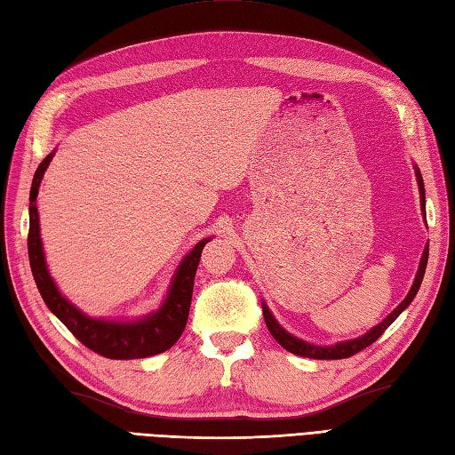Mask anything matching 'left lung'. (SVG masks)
I'll use <instances>...</instances> for the list:
<instances>
[{"instance_id":"1","label":"left lung","mask_w":455,"mask_h":455,"mask_svg":"<svg viewBox=\"0 0 455 455\" xmlns=\"http://www.w3.org/2000/svg\"><path fill=\"white\" fill-rule=\"evenodd\" d=\"M415 168V177H417V185H419V195H420V212H423L425 220H427V210H425V183H423V175H420L417 165H413ZM427 260H428V247H425L423 251V257H420V262H419V268H417V275L413 280V285L411 290H409V293L405 295L403 301L397 305L394 311L387 315L382 323L376 324L374 328H371L367 334H363L355 339H346V341H338L334 343V346H316V343H311V341H305L301 338H297L293 334H290L278 320L274 318L272 311L268 307H266V303L262 301V313H264V323L266 326H268L270 334L274 336V339L280 343V346L283 349H287L290 353H295V355H301V357H308V359H323V361H328V359H347L351 355H355V353H359L361 349L369 347L371 343H374L376 339H379L384 330L390 326L394 320L400 316L405 308L411 305V301L415 299L419 287H420V282H423V275H425V270H427Z\"/></svg>"}]
</instances>
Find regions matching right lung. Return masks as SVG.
I'll return each mask as SVG.
<instances>
[{"label":"right lung","instance_id":"add662e5","mask_svg":"<svg viewBox=\"0 0 455 455\" xmlns=\"http://www.w3.org/2000/svg\"><path fill=\"white\" fill-rule=\"evenodd\" d=\"M53 154L55 150L50 152L38 165L30 187L28 206V259L32 275H35V282L44 303H46L50 311L69 328V331L76 339L102 357L144 359L168 351L173 343L180 339L187 326L193 299L195 274L198 268V260H201L203 247L210 241V237L198 241L196 245L185 254L183 260L177 264L168 291H165L164 301L156 311L135 320L88 316L79 307H75L68 297L61 295L58 285H55L53 278L50 275L46 257H44L36 196L40 191L42 177L46 173Z\"/></svg>","mask_w":455,"mask_h":455}]
</instances>
